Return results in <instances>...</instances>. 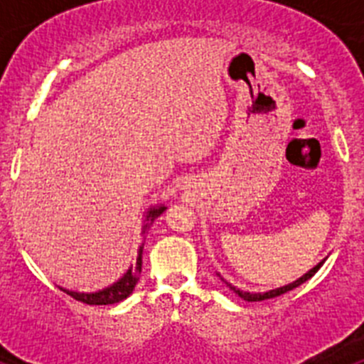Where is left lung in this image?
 Here are the masks:
<instances>
[{
    "instance_id": "8db88e82",
    "label": "left lung",
    "mask_w": 364,
    "mask_h": 364,
    "mask_svg": "<svg viewBox=\"0 0 364 364\" xmlns=\"http://www.w3.org/2000/svg\"><path fill=\"white\" fill-rule=\"evenodd\" d=\"M321 264H323V262H319V264L315 266V268H311L310 272L308 273H304V275H302L301 279H297V281H294V282H290V284H286V286H281V288H275V290H269V291H264V294H250V291H242V290H239V288H235V286H231L230 282H226L228 286H230V290H233L235 294L239 295L240 299H244V301H247V302H257V301H266V299H273V297H279V295H282V294H286V291H290V290H294V288H297V286H301L302 282H306L308 279L311 277V275H315V272H317V269L321 268Z\"/></svg>"
}]
</instances>
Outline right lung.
<instances>
[{"label":"right lung","instance_id":"1","mask_svg":"<svg viewBox=\"0 0 364 364\" xmlns=\"http://www.w3.org/2000/svg\"><path fill=\"white\" fill-rule=\"evenodd\" d=\"M164 211H166V205H156V208H151V210L147 211V222L144 224V233H146V230L149 228V224H153L154 218H159ZM142 247L144 244L140 246V252H138L136 266H131V268L124 273V277L118 279L114 284L107 286L104 290L95 291V294H80V291L65 290V288H60V290H63L67 295L76 299V301L85 302V304H98L100 306V304H114V302L124 301V299H127L133 294L134 286H136L138 279H140V272H142Z\"/></svg>","mask_w":364,"mask_h":364}]
</instances>
